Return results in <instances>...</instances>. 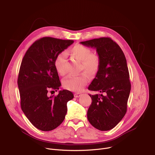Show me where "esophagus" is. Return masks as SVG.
<instances>
[{
  "label": "esophagus",
  "instance_id": "esophagus-1",
  "mask_svg": "<svg viewBox=\"0 0 155 155\" xmlns=\"http://www.w3.org/2000/svg\"><path fill=\"white\" fill-rule=\"evenodd\" d=\"M81 95V94H80V93H76V94H74V97H75V98H78V97H80Z\"/></svg>",
  "mask_w": 155,
  "mask_h": 155
}]
</instances>
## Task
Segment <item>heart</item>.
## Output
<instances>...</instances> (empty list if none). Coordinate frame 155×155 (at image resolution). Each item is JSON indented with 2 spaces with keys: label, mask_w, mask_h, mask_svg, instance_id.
Segmentation results:
<instances>
[{
  "label": "heart",
  "mask_w": 155,
  "mask_h": 155,
  "mask_svg": "<svg viewBox=\"0 0 155 155\" xmlns=\"http://www.w3.org/2000/svg\"><path fill=\"white\" fill-rule=\"evenodd\" d=\"M68 52L72 58L80 61V71H84L90 76H94L98 73L101 65L100 57L98 54H92L88 47L77 44L71 48ZM65 57L64 53H60L55 59V67L60 75L65 74L64 69ZM87 81V77L84 74L77 76L69 75L63 80V86L70 91H80L86 85Z\"/></svg>",
  "instance_id": "obj_1"
}]
</instances>
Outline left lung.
<instances>
[{
  "instance_id": "1",
  "label": "left lung",
  "mask_w": 155,
  "mask_h": 155,
  "mask_svg": "<svg viewBox=\"0 0 155 155\" xmlns=\"http://www.w3.org/2000/svg\"><path fill=\"white\" fill-rule=\"evenodd\" d=\"M80 44L96 48L101 65L88 90L100 94L89 95L91 104L87 118L101 131L111 130L125 116L131 90L127 60L120 46L109 37L95 38Z\"/></svg>"
}]
</instances>
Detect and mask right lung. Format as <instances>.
Instances as JSON below:
<instances>
[{"mask_svg": "<svg viewBox=\"0 0 155 155\" xmlns=\"http://www.w3.org/2000/svg\"><path fill=\"white\" fill-rule=\"evenodd\" d=\"M73 43L72 40L43 37L29 47L22 59L17 80L20 105L38 130L47 131L58 127L67 114V102L74 98L67 90L48 96V91H57L61 86L55 59Z\"/></svg>", "mask_w": 155, "mask_h": 155, "instance_id": "add662e5", "label": "right lung"}]
</instances>
